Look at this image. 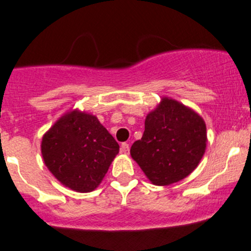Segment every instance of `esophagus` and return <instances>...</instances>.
Masks as SVG:
<instances>
[{
	"label": "esophagus",
	"instance_id": "esophagus-1",
	"mask_svg": "<svg viewBox=\"0 0 251 251\" xmlns=\"http://www.w3.org/2000/svg\"><path fill=\"white\" fill-rule=\"evenodd\" d=\"M120 151L123 154H128V151H130V146H128V143H126V142H124V143H121L120 146Z\"/></svg>",
	"mask_w": 251,
	"mask_h": 251
}]
</instances>
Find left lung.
Wrapping results in <instances>:
<instances>
[{
  "mask_svg": "<svg viewBox=\"0 0 251 251\" xmlns=\"http://www.w3.org/2000/svg\"><path fill=\"white\" fill-rule=\"evenodd\" d=\"M206 126L201 115L175 100L164 97L147 115L141 140L131 156L155 186H169L198 166L206 148Z\"/></svg>",
  "mask_w": 251,
  "mask_h": 251,
  "instance_id": "left-lung-1",
  "label": "left lung"
}]
</instances>
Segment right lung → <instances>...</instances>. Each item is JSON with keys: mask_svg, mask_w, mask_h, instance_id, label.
Wrapping results in <instances>:
<instances>
[{"mask_svg": "<svg viewBox=\"0 0 251 251\" xmlns=\"http://www.w3.org/2000/svg\"><path fill=\"white\" fill-rule=\"evenodd\" d=\"M41 153L60 183L87 193L100 186L119 153V144L95 115L73 110L45 133Z\"/></svg>", "mask_w": 251, "mask_h": 251, "instance_id": "right-lung-1", "label": "right lung"}]
</instances>
